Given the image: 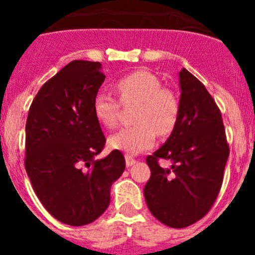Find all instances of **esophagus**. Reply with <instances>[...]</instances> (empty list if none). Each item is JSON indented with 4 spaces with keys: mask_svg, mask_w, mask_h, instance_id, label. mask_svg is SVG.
Segmentation results:
<instances>
[{
    "mask_svg": "<svg viewBox=\"0 0 255 255\" xmlns=\"http://www.w3.org/2000/svg\"><path fill=\"white\" fill-rule=\"evenodd\" d=\"M125 161H126V166H128V167H130V166H132V164L136 163V159H134L132 157H130V155H126Z\"/></svg>",
    "mask_w": 255,
    "mask_h": 255,
    "instance_id": "obj_1",
    "label": "esophagus"
}]
</instances>
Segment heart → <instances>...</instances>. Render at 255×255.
<instances>
[{
  "label": "heart",
  "instance_id": "1",
  "mask_svg": "<svg viewBox=\"0 0 255 255\" xmlns=\"http://www.w3.org/2000/svg\"><path fill=\"white\" fill-rule=\"evenodd\" d=\"M123 106H136L131 128L117 131L108 143L126 154H138L153 147L155 135L167 136L175 130L180 117V102L175 92L162 87L158 78L148 71H134L115 82ZM94 116L106 128H115L120 106L114 97L98 93L93 100Z\"/></svg>",
  "mask_w": 255,
  "mask_h": 255
}]
</instances>
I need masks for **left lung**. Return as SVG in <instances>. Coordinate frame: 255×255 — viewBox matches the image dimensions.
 I'll list each match as a JSON object with an SVG mask.
<instances>
[{
  "instance_id": "left-lung-1",
  "label": "left lung",
  "mask_w": 255,
  "mask_h": 255,
  "mask_svg": "<svg viewBox=\"0 0 255 255\" xmlns=\"http://www.w3.org/2000/svg\"><path fill=\"white\" fill-rule=\"evenodd\" d=\"M180 117L167 141L148 155L150 177L144 197L150 213L166 226L184 229L204 217L224 181L230 148L217 103L186 69L179 74ZM171 160V167L159 166Z\"/></svg>"
}]
</instances>
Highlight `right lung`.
<instances>
[{
	"label": "right lung",
	"mask_w": 255,
	"mask_h": 255,
	"mask_svg": "<svg viewBox=\"0 0 255 255\" xmlns=\"http://www.w3.org/2000/svg\"><path fill=\"white\" fill-rule=\"evenodd\" d=\"M105 78L100 62L71 61L42 85L26 119V173L44 208L70 226L102 215L125 170L120 150L96 159L106 138L93 100Z\"/></svg>",
	"instance_id": "right-lung-1"
}]
</instances>
